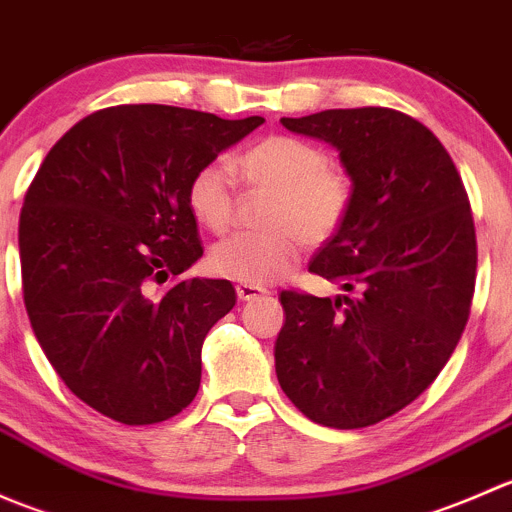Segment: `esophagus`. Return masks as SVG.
Segmentation results:
<instances>
[{
  "label": "esophagus",
  "mask_w": 512,
  "mask_h": 512,
  "mask_svg": "<svg viewBox=\"0 0 512 512\" xmlns=\"http://www.w3.org/2000/svg\"><path fill=\"white\" fill-rule=\"evenodd\" d=\"M237 297L242 299V302H250V299H257V297H265L267 289L260 287V285H237Z\"/></svg>",
  "instance_id": "esophagus-1"
}]
</instances>
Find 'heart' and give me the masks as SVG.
I'll return each mask as SVG.
<instances>
[{"instance_id":"heart-1","label":"heart","mask_w":512,"mask_h":512,"mask_svg":"<svg viewBox=\"0 0 512 512\" xmlns=\"http://www.w3.org/2000/svg\"><path fill=\"white\" fill-rule=\"evenodd\" d=\"M232 173L250 188L267 190L262 223L237 232L210 250V267L242 285H267L285 277L302 245H322L339 232L354 203V180L307 138L272 133L230 158ZM185 203L200 225L225 232L235 213V183L225 165L205 163L190 175Z\"/></svg>"}]
</instances>
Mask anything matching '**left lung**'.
Listing matches in <instances>:
<instances>
[{
	"instance_id": "8db88e82",
	"label": "left lung",
	"mask_w": 512,
	"mask_h": 512,
	"mask_svg": "<svg viewBox=\"0 0 512 512\" xmlns=\"http://www.w3.org/2000/svg\"><path fill=\"white\" fill-rule=\"evenodd\" d=\"M282 126L337 148L354 203L309 262L352 294L282 289L277 379L314 423L374 426L433 384L466 329L478 265L468 193L441 141L394 108H332Z\"/></svg>"
}]
</instances>
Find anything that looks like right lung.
I'll use <instances>...</instances> for the list:
<instances>
[{"mask_svg": "<svg viewBox=\"0 0 512 512\" xmlns=\"http://www.w3.org/2000/svg\"><path fill=\"white\" fill-rule=\"evenodd\" d=\"M260 123L123 103L81 118L36 170L19 215L24 307L56 374L98 414L146 426L198 394L203 342L237 294L178 280L203 257L185 188Z\"/></svg>", "mask_w": 512, "mask_h": 512, "instance_id": "right-lung-1", "label": "right lung"}]
</instances>
